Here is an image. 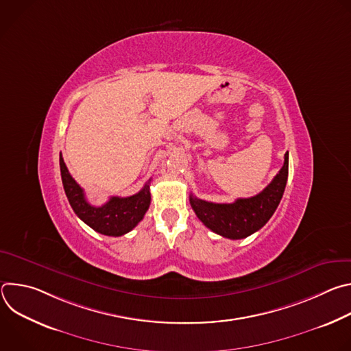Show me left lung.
I'll use <instances>...</instances> for the list:
<instances>
[{
	"label": "left lung",
	"mask_w": 351,
	"mask_h": 351,
	"mask_svg": "<svg viewBox=\"0 0 351 351\" xmlns=\"http://www.w3.org/2000/svg\"><path fill=\"white\" fill-rule=\"evenodd\" d=\"M289 173V153L274 180L257 195L237 198L230 204H217L190 195V206L197 218L213 232L232 239H244L260 230L278 208Z\"/></svg>",
	"instance_id": "1"
}]
</instances>
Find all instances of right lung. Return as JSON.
I'll return each instance as SVG.
<instances>
[{"instance_id": "add662e5", "label": "right lung", "mask_w": 351, "mask_h": 351, "mask_svg": "<svg viewBox=\"0 0 351 351\" xmlns=\"http://www.w3.org/2000/svg\"><path fill=\"white\" fill-rule=\"evenodd\" d=\"M60 168L65 194L75 214L91 229L106 236H122L130 232L143 218L152 202L149 179L144 187L130 197H111L101 207L91 206L83 189L71 176L62 154H60Z\"/></svg>"}]
</instances>
